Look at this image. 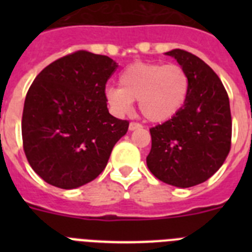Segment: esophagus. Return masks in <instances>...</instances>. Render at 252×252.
Listing matches in <instances>:
<instances>
[{
  "label": "esophagus",
  "instance_id": "obj_1",
  "mask_svg": "<svg viewBox=\"0 0 252 252\" xmlns=\"http://www.w3.org/2000/svg\"><path fill=\"white\" fill-rule=\"evenodd\" d=\"M142 127V125L137 124V122H131L130 126H128V130L133 131V130H139V128Z\"/></svg>",
  "mask_w": 252,
  "mask_h": 252
}]
</instances>
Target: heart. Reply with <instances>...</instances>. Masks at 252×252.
Instances as JSON below:
<instances>
[{
	"instance_id": "heart-1",
	"label": "heart",
	"mask_w": 252,
	"mask_h": 252,
	"mask_svg": "<svg viewBox=\"0 0 252 252\" xmlns=\"http://www.w3.org/2000/svg\"><path fill=\"white\" fill-rule=\"evenodd\" d=\"M120 87H108L106 99L119 115L128 113L139 101L142 116L151 122H164L177 115L189 92V77L178 64L133 63L119 77Z\"/></svg>"
}]
</instances>
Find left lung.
<instances>
[{"label":"left lung","mask_w":252,"mask_h":252,"mask_svg":"<svg viewBox=\"0 0 252 252\" xmlns=\"http://www.w3.org/2000/svg\"><path fill=\"white\" fill-rule=\"evenodd\" d=\"M165 54L188 73L189 92L177 115L150 128L146 164L164 183L189 188L212 177L230 153V99L221 79L203 60L182 49Z\"/></svg>","instance_id":"left-lung-1"}]
</instances>
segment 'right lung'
<instances>
[{"instance_id":"right-lung-1","label":"right lung","mask_w":252,"mask_h":252,"mask_svg":"<svg viewBox=\"0 0 252 252\" xmlns=\"http://www.w3.org/2000/svg\"><path fill=\"white\" fill-rule=\"evenodd\" d=\"M117 68L106 55L79 50L49 64L29 88L22 145L41 179L62 189L101 174L128 121L110 115L106 83Z\"/></svg>"}]
</instances>
